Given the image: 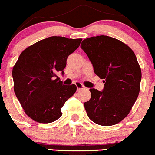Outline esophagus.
<instances>
[{"instance_id":"obj_1","label":"esophagus","mask_w":155,"mask_h":155,"mask_svg":"<svg viewBox=\"0 0 155 155\" xmlns=\"http://www.w3.org/2000/svg\"><path fill=\"white\" fill-rule=\"evenodd\" d=\"M75 85L77 86V89H78V91H80V90L84 89V88H85L84 86L81 83H80V82H78V81L75 82Z\"/></svg>"}]
</instances>
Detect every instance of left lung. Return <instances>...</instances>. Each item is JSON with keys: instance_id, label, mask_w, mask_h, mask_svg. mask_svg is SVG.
Here are the masks:
<instances>
[{"instance_id": "left-lung-1", "label": "left lung", "mask_w": 155, "mask_h": 155, "mask_svg": "<svg viewBox=\"0 0 155 155\" xmlns=\"http://www.w3.org/2000/svg\"><path fill=\"white\" fill-rule=\"evenodd\" d=\"M81 47L105 83L102 91L90 89L91 98L84 104L87 116L104 127L119 124L130 113L140 92L141 69L136 55L127 44L107 35L87 38Z\"/></svg>"}]
</instances>
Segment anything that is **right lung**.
<instances>
[{
	"label": "right lung",
	"instance_id": "1",
	"mask_svg": "<svg viewBox=\"0 0 155 155\" xmlns=\"http://www.w3.org/2000/svg\"><path fill=\"white\" fill-rule=\"evenodd\" d=\"M81 39L51 36L35 42L21 52L12 70L14 91L31 120L50 124L61 116V108L75 93V84L67 86L57 77L68 56L80 46Z\"/></svg>",
	"mask_w": 155,
	"mask_h": 155
}]
</instances>
